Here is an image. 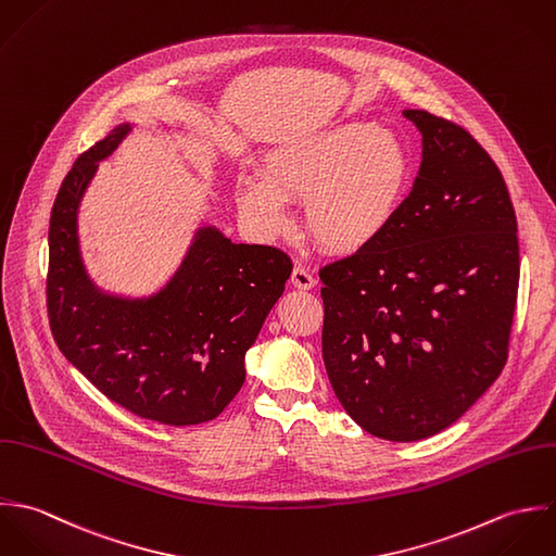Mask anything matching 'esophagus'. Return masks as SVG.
Here are the masks:
<instances>
[{"label":"esophagus","mask_w":556,"mask_h":556,"mask_svg":"<svg viewBox=\"0 0 556 556\" xmlns=\"http://www.w3.org/2000/svg\"><path fill=\"white\" fill-rule=\"evenodd\" d=\"M292 286L294 288H299V290H312L314 286H316V277L305 268V266H294V270H292Z\"/></svg>","instance_id":"esophagus-1"}]
</instances>
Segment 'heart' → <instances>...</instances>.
<instances>
[{"label":"heart","instance_id":"1","mask_svg":"<svg viewBox=\"0 0 556 556\" xmlns=\"http://www.w3.org/2000/svg\"><path fill=\"white\" fill-rule=\"evenodd\" d=\"M260 172L262 178L236 180L240 213L264 233H279L290 225L288 200H305L309 233L339 255L371 247L395 222L410 185L404 143L363 119L273 148Z\"/></svg>","mask_w":556,"mask_h":556}]
</instances>
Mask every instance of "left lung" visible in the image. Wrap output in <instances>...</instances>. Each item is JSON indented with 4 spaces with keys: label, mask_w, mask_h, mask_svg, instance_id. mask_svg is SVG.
<instances>
[{
    "label": "left lung",
    "mask_w": 556,
    "mask_h": 556,
    "mask_svg": "<svg viewBox=\"0 0 556 556\" xmlns=\"http://www.w3.org/2000/svg\"><path fill=\"white\" fill-rule=\"evenodd\" d=\"M404 115L424 135L413 191L371 247L320 268L334 395L365 432L397 443L443 432L498 378L520 279L492 156L451 119Z\"/></svg>",
    "instance_id": "left-lung-1"
}]
</instances>
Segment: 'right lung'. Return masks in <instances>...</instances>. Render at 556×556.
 Masks as SVG:
<instances>
[{
  "mask_svg": "<svg viewBox=\"0 0 556 556\" xmlns=\"http://www.w3.org/2000/svg\"><path fill=\"white\" fill-rule=\"evenodd\" d=\"M128 126L86 150L51 208L47 314L62 354L113 404L163 426L219 417L244 382V354L286 290L292 260L270 244L198 231L163 292L148 301L101 294L77 242V208L99 161Z\"/></svg>",
  "mask_w": 556,
  "mask_h": 556,
  "instance_id": "right-lung-1",
  "label": "right lung"
}]
</instances>
